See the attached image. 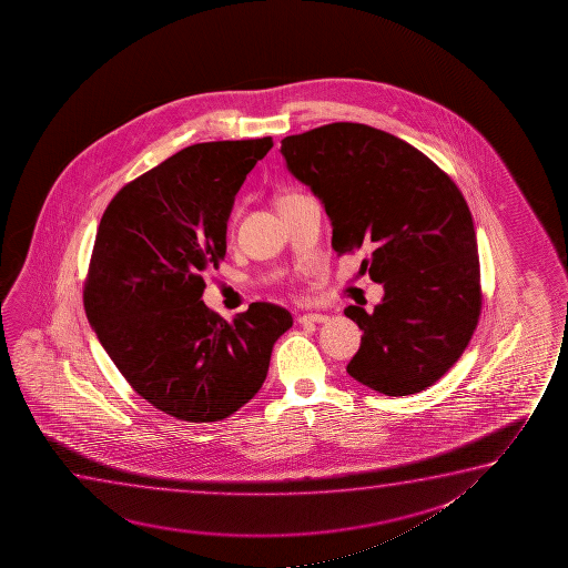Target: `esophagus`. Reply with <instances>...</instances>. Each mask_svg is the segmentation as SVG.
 I'll list each match as a JSON object with an SVG mask.
<instances>
[{"mask_svg": "<svg viewBox=\"0 0 568 568\" xmlns=\"http://www.w3.org/2000/svg\"><path fill=\"white\" fill-rule=\"evenodd\" d=\"M329 316L327 314H318V312H311V314H303L301 318H298V324H308V322H314V324H322V322H327Z\"/></svg>", "mask_w": 568, "mask_h": 568, "instance_id": "34e87169", "label": "esophagus"}]
</instances>
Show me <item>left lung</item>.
I'll return each mask as SVG.
<instances>
[{
  "instance_id": "obj_1",
  "label": "left lung",
  "mask_w": 568,
  "mask_h": 568,
  "mask_svg": "<svg viewBox=\"0 0 568 568\" xmlns=\"http://www.w3.org/2000/svg\"><path fill=\"white\" fill-rule=\"evenodd\" d=\"M281 155L332 221L337 256L371 252L358 273L382 283L347 373L386 396L433 386L466 351L481 312L474 219L446 172L392 133L335 122L281 140Z\"/></svg>"
}]
</instances>
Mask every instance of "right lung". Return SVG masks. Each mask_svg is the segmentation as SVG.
I'll use <instances>...</instances> for the list:
<instances>
[{
  "mask_svg": "<svg viewBox=\"0 0 568 568\" xmlns=\"http://www.w3.org/2000/svg\"><path fill=\"white\" fill-rule=\"evenodd\" d=\"M272 148V138L195 143L125 184L102 215L87 318L130 386L174 419L213 423L248 404L293 326L275 304L226 322L202 301L234 195Z\"/></svg>",
  "mask_w": 568,
  "mask_h": 568,
  "instance_id": "add662e5",
  "label": "right lung"
}]
</instances>
